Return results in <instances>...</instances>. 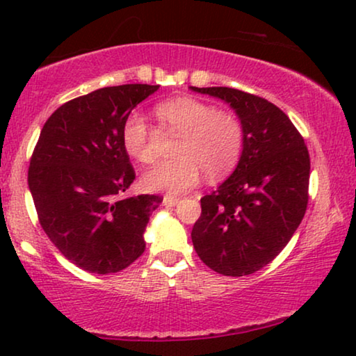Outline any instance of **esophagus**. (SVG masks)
Wrapping results in <instances>:
<instances>
[{"label": "esophagus", "mask_w": 356, "mask_h": 356, "mask_svg": "<svg viewBox=\"0 0 356 356\" xmlns=\"http://www.w3.org/2000/svg\"><path fill=\"white\" fill-rule=\"evenodd\" d=\"M179 202V199L178 197H175V196H165L163 197V206H167V207H173V206H177V204Z\"/></svg>", "instance_id": "34e87169"}]
</instances>
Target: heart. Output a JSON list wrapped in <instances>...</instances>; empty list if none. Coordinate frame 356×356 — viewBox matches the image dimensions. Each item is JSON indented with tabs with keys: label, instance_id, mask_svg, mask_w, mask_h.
<instances>
[{
	"label": "heart",
	"instance_id": "heart-1",
	"mask_svg": "<svg viewBox=\"0 0 356 356\" xmlns=\"http://www.w3.org/2000/svg\"><path fill=\"white\" fill-rule=\"evenodd\" d=\"M157 113L181 139L173 152L177 160L155 165L143 175L144 189L181 194L196 186L202 173L209 179H218L236 167L245 131L230 111H220L191 97H178L160 104ZM152 136V128L143 115L133 113L126 118L123 145L133 159L143 163L154 162Z\"/></svg>",
	"mask_w": 356,
	"mask_h": 356
}]
</instances>
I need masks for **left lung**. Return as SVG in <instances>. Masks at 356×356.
Segmentation results:
<instances>
[{
	"label": "left lung",
	"mask_w": 356,
	"mask_h": 356,
	"mask_svg": "<svg viewBox=\"0 0 356 356\" xmlns=\"http://www.w3.org/2000/svg\"><path fill=\"white\" fill-rule=\"evenodd\" d=\"M235 110L245 131L238 165L201 199L191 240L222 275L262 269L286 246L308 206L309 154L289 116L266 99L230 87H191Z\"/></svg>",
	"instance_id": "1"
}]
</instances>
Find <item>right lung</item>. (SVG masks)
Instances as JSON below:
<instances>
[{
	"instance_id": "obj_1",
	"label": "right lung",
	"mask_w": 356,
	"mask_h": 356,
	"mask_svg": "<svg viewBox=\"0 0 356 356\" xmlns=\"http://www.w3.org/2000/svg\"><path fill=\"white\" fill-rule=\"evenodd\" d=\"M157 89L104 87L66 102L43 124L33 149L29 189L40 225L61 254L87 272H120L145 250V227L162 197H120L136 178L123 126Z\"/></svg>"
}]
</instances>
